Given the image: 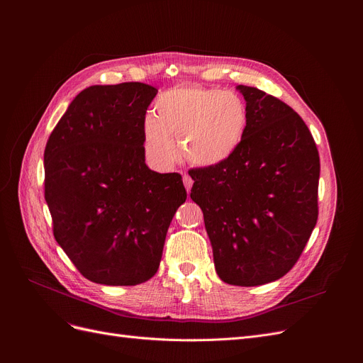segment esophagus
<instances>
[{"mask_svg":"<svg viewBox=\"0 0 363 363\" xmlns=\"http://www.w3.org/2000/svg\"><path fill=\"white\" fill-rule=\"evenodd\" d=\"M182 179H184V185H185V188H186V191H189V189H191V186H193V179H191V177L184 174Z\"/></svg>","mask_w":363,"mask_h":363,"instance_id":"esophagus-1","label":"esophagus"}]
</instances>
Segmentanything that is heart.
I'll use <instances>...</instances> for the list:
<instances>
[{
    "mask_svg": "<svg viewBox=\"0 0 363 363\" xmlns=\"http://www.w3.org/2000/svg\"><path fill=\"white\" fill-rule=\"evenodd\" d=\"M249 123L244 101L233 92L197 85H181L162 92L152 118L143 125L147 159L169 167L178 159L175 138L186 162L216 166L240 147Z\"/></svg>",
    "mask_w": 363,
    "mask_h": 363,
    "instance_id": "b5f03b06",
    "label": "heart"
}]
</instances>
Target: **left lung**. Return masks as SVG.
Here are the masks:
<instances>
[{
  "label": "left lung",
  "mask_w": 363,
  "mask_h": 363,
  "mask_svg": "<svg viewBox=\"0 0 363 363\" xmlns=\"http://www.w3.org/2000/svg\"><path fill=\"white\" fill-rule=\"evenodd\" d=\"M249 123L234 155L189 170L219 278L255 287L297 263L318 220L319 152L306 123L284 101L238 85Z\"/></svg>",
  "instance_id": "obj_1"
}]
</instances>
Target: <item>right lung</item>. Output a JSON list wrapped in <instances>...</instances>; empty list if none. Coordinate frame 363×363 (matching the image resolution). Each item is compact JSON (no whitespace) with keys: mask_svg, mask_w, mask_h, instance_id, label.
I'll return each instance as SVG.
<instances>
[{"mask_svg":"<svg viewBox=\"0 0 363 363\" xmlns=\"http://www.w3.org/2000/svg\"><path fill=\"white\" fill-rule=\"evenodd\" d=\"M156 94L141 82L89 86L47 141L52 234L92 282L137 285L155 277L167 228L186 200L179 174L145 164L143 125Z\"/></svg>","mask_w":363,"mask_h":363,"instance_id":"obj_1","label":"right lung"}]
</instances>
